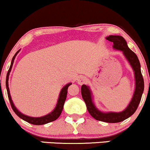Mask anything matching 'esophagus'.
<instances>
[{"mask_svg": "<svg viewBox=\"0 0 150 150\" xmlns=\"http://www.w3.org/2000/svg\"><path fill=\"white\" fill-rule=\"evenodd\" d=\"M86 80H87V77L84 76V75H80V76L78 77V78H77V83L81 85H82V84L85 83Z\"/></svg>", "mask_w": 150, "mask_h": 150, "instance_id": "34e87169", "label": "esophagus"}]
</instances>
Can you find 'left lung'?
Returning a JSON list of instances; mask_svg holds the SVG:
<instances>
[{
    "mask_svg": "<svg viewBox=\"0 0 150 150\" xmlns=\"http://www.w3.org/2000/svg\"><path fill=\"white\" fill-rule=\"evenodd\" d=\"M106 39L109 42L113 43V49L121 51L123 52V56L126 58L133 70L135 87L131 100L123 111L120 112H113V111L104 112L98 109L94 104L93 101L94 96L90 87L88 85H82L81 94L89 113L94 119L106 122V123H118L128 118L137 110L144 91V80L141 73L140 63L138 58L133 51L129 49L124 38L119 35H109Z\"/></svg>",
    "mask_w": 150,
    "mask_h": 150,
    "instance_id": "left-lung-1",
    "label": "left lung"
}]
</instances>
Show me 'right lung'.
Here are the masks:
<instances>
[{
    "label": "right lung",
    "mask_w": 150,
    "mask_h": 150,
    "mask_svg": "<svg viewBox=\"0 0 150 150\" xmlns=\"http://www.w3.org/2000/svg\"><path fill=\"white\" fill-rule=\"evenodd\" d=\"M20 51V50H19L18 51H17L16 53L15 54V56H13V59H12V61H11V64H10V68L9 70H8V73H7V76H6V89H7V92H8V99H9L10 103V104H11L12 108H13V110L14 111V112L16 113V114L18 115L20 118H22V120H25V121L31 123V124L44 125V124H46V123H50V122H52L53 120H56L58 117L60 116L62 111H63V105H64L65 101V99H66L67 93H68V88L70 85H72V83L71 82H70V83L65 85L64 87L62 88L61 92H60L59 97H58L57 104L56 105V107L54 108V109H53L51 113H48V114L45 115V116H41V117H32V116H27V115L23 114V113H21L20 111H19L18 108L15 107L14 103H13V100H12V98H11V96H10V89H9V87H8V79H9L10 73V71H11L12 67H13V63H14L15 58L16 57V56L18 55V53H19V51Z\"/></svg>",
    "instance_id": "obj_1"
}]
</instances>
